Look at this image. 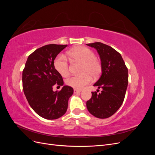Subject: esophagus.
Listing matches in <instances>:
<instances>
[{
    "label": "esophagus",
    "instance_id": "34e87169",
    "mask_svg": "<svg viewBox=\"0 0 155 155\" xmlns=\"http://www.w3.org/2000/svg\"><path fill=\"white\" fill-rule=\"evenodd\" d=\"M74 94H78L79 92H81V91L78 90V89H74Z\"/></svg>",
    "mask_w": 155,
    "mask_h": 155
}]
</instances>
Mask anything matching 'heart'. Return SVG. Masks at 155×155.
I'll list each match as a JSON object with an SVG mask.
<instances>
[{
  "instance_id": "obj_1",
  "label": "heart",
  "mask_w": 155,
  "mask_h": 155,
  "mask_svg": "<svg viewBox=\"0 0 155 155\" xmlns=\"http://www.w3.org/2000/svg\"><path fill=\"white\" fill-rule=\"evenodd\" d=\"M68 55L74 61L82 64L81 75L73 76L66 79L67 85L77 89H81L92 81V76L96 77L101 71L100 63L95 58V55L90 49L85 46H78L68 52ZM54 67L63 77H67L70 74L69 65L64 55H58L54 60Z\"/></svg>"
}]
</instances>
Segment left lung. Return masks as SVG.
I'll return each instance as SVG.
<instances>
[{"label": "left lung", "mask_w": 155, "mask_h": 155, "mask_svg": "<svg viewBox=\"0 0 155 155\" xmlns=\"http://www.w3.org/2000/svg\"><path fill=\"white\" fill-rule=\"evenodd\" d=\"M94 48L101 63V76L94 85L101 88L100 93L92 92L87 101L89 112L98 118L113 115L122 105L128 85V69L121 54L111 46L100 42L87 44Z\"/></svg>", "instance_id": "1"}]
</instances>
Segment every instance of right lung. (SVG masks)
Masks as SVG:
<instances>
[{
    "instance_id": "add662e5",
    "label": "right lung",
    "mask_w": 155,
    "mask_h": 155,
    "mask_svg": "<svg viewBox=\"0 0 155 155\" xmlns=\"http://www.w3.org/2000/svg\"><path fill=\"white\" fill-rule=\"evenodd\" d=\"M67 45L50 44L35 50L28 58L22 71V88L29 105L47 120H55L67 112L74 89L64 85L60 91L53 87L63 85V78L54 67V60Z\"/></svg>"
}]
</instances>
